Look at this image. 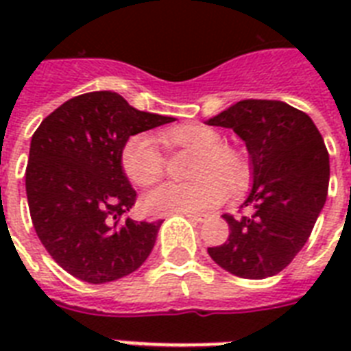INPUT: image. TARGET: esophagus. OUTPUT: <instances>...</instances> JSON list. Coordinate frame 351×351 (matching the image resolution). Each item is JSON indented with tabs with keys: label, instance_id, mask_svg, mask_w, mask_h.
<instances>
[{
	"label": "esophagus",
	"instance_id": "1",
	"mask_svg": "<svg viewBox=\"0 0 351 351\" xmlns=\"http://www.w3.org/2000/svg\"><path fill=\"white\" fill-rule=\"evenodd\" d=\"M187 219L191 220V222H197V224H202V222H206V215H186Z\"/></svg>",
	"mask_w": 351,
	"mask_h": 351
}]
</instances>
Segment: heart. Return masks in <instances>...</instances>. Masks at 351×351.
I'll return each mask as SVG.
<instances>
[{"instance_id":"obj_1","label":"heart","mask_w":351,"mask_h":351,"mask_svg":"<svg viewBox=\"0 0 351 351\" xmlns=\"http://www.w3.org/2000/svg\"><path fill=\"white\" fill-rule=\"evenodd\" d=\"M158 140L171 151L195 154L187 175L191 184H165L143 197V209L153 217L195 215L219 206L230 191L247 184L250 167L237 149L222 145V136L211 127L184 123L165 129ZM121 167L138 187H149L164 176V158L149 134H134L121 151Z\"/></svg>"}]
</instances>
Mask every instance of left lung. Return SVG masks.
<instances>
[{
    "mask_svg": "<svg viewBox=\"0 0 351 351\" xmlns=\"http://www.w3.org/2000/svg\"><path fill=\"white\" fill-rule=\"evenodd\" d=\"M208 125L233 129L250 153L251 189L242 217L224 215L230 237L208 247L222 269L242 278L282 271L321 215L330 184V156L306 112L277 100H242Z\"/></svg>",
    "mask_w": 351,
    "mask_h": 351,
    "instance_id": "1",
    "label": "left lung"
}]
</instances>
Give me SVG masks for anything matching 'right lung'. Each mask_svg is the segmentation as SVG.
Masks as SVG:
<instances>
[{
	"mask_svg": "<svg viewBox=\"0 0 351 351\" xmlns=\"http://www.w3.org/2000/svg\"><path fill=\"white\" fill-rule=\"evenodd\" d=\"M175 121L138 111L118 93L74 96L41 121L30 140L25 187L30 219L49 255L73 277L112 282L136 271L162 222L125 219L134 206L121 167L131 136Z\"/></svg>",
	"mask_w": 351,
	"mask_h": 351,
	"instance_id": "right-lung-1",
	"label": "right lung"
}]
</instances>
